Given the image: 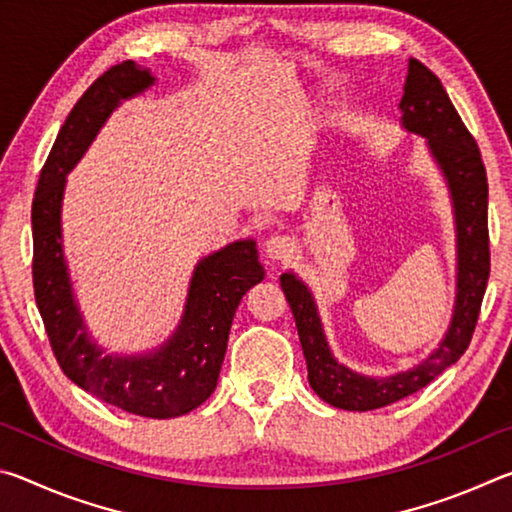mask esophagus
Masks as SVG:
<instances>
[{
    "label": "esophagus",
    "instance_id": "34e87169",
    "mask_svg": "<svg viewBox=\"0 0 512 512\" xmlns=\"http://www.w3.org/2000/svg\"><path fill=\"white\" fill-rule=\"evenodd\" d=\"M296 253V241L289 235H273L266 241V255L277 262H287L289 257Z\"/></svg>",
    "mask_w": 512,
    "mask_h": 512
}]
</instances>
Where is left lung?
<instances>
[{"label":"left lung","instance_id":"left-lung-1","mask_svg":"<svg viewBox=\"0 0 512 512\" xmlns=\"http://www.w3.org/2000/svg\"><path fill=\"white\" fill-rule=\"evenodd\" d=\"M400 108L406 131L427 137L429 149L443 169L454 198L458 232L456 307L449 332L429 359L393 377L375 379L357 375L332 357L309 289L296 275L284 273L280 284L296 318L309 384L320 400L345 411H372L400 402L431 384L440 372L461 359L472 341L490 277L488 176L481 151L454 103L449 101L443 83L415 58L409 60Z\"/></svg>","mask_w":512,"mask_h":512}]
</instances>
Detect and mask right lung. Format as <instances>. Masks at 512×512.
<instances>
[{
  "instance_id": "right-lung-1",
  "label": "right lung",
  "mask_w": 512,
  "mask_h": 512,
  "mask_svg": "<svg viewBox=\"0 0 512 512\" xmlns=\"http://www.w3.org/2000/svg\"><path fill=\"white\" fill-rule=\"evenodd\" d=\"M146 67L124 60L94 81L69 112L40 171L31 207L33 293L58 366L76 386L142 418H176L201 406L216 388L230 325L241 298L264 280L253 239L235 241L196 266L185 316L158 352L103 357L72 296L60 244V201L67 171L81 160L121 99L153 85Z\"/></svg>"
}]
</instances>
